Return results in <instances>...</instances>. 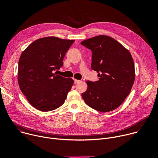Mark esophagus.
I'll list each match as a JSON object with an SVG mask.
<instances>
[{
    "instance_id": "1",
    "label": "esophagus",
    "mask_w": 158,
    "mask_h": 158,
    "mask_svg": "<svg viewBox=\"0 0 158 158\" xmlns=\"http://www.w3.org/2000/svg\"><path fill=\"white\" fill-rule=\"evenodd\" d=\"M81 81L79 80H77V79H74V84H77L79 82H80Z\"/></svg>"
}]
</instances>
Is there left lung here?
Here are the masks:
<instances>
[{
  "label": "left lung",
  "mask_w": 158,
  "mask_h": 158,
  "mask_svg": "<svg viewBox=\"0 0 158 158\" xmlns=\"http://www.w3.org/2000/svg\"><path fill=\"white\" fill-rule=\"evenodd\" d=\"M81 44L91 49V68L99 77L96 82L87 81L82 97L87 106L100 112L118 108L130 93L135 80V69L130 52L118 41L99 35Z\"/></svg>",
  "instance_id": "left-lung-1"
}]
</instances>
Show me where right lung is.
Returning a JSON list of instances; mask_svg holds the SVG:
<instances>
[{"label":"right lung","mask_w":158,"mask_h":158,"mask_svg":"<svg viewBox=\"0 0 158 158\" xmlns=\"http://www.w3.org/2000/svg\"><path fill=\"white\" fill-rule=\"evenodd\" d=\"M74 42L54 36L42 37L22 52L17 81L21 92L35 109L51 111L64 103L74 80L57 75L54 71L62 66L64 57Z\"/></svg>","instance_id":"right-lung-1"}]
</instances>
